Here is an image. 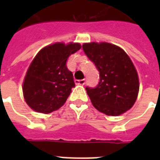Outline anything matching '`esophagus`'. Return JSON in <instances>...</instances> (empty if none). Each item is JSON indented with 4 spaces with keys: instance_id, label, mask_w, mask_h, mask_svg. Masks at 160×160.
Wrapping results in <instances>:
<instances>
[{
    "instance_id": "34e87169",
    "label": "esophagus",
    "mask_w": 160,
    "mask_h": 160,
    "mask_svg": "<svg viewBox=\"0 0 160 160\" xmlns=\"http://www.w3.org/2000/svg\"><path fill=\"white\" fill-rule=\"evenodd\" d=\"M75 84L76 85H84L85 84V79H83V80H75Z\"/></svg>"
}]
</instances>
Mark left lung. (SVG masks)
Segmentation results:
<instances>
[{
  "label": "left lung",
  "mask_w": 160,
  "mask_h": 160,
  "mask_svg": "<svg viewBox=\"0 0 160 160\" xmlns=\"http://www.w3.org/2000/svg\"><path fill=\"white\" fill-rule=\"evenodd\" d=\"M82 47L100 72L97 86L85 88L92 105L107 115L124 114L134 105L139 88L130 58L120 47L107 42L85 43Z\"/></svg>",
  "instance_id": "left-lung-1"
}]
</instances>
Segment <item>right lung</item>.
<instances>
[{
    "label": "right lung",
    "instance_id": "obj_1",
    "mask_svg": "<svg viewBox=\"0 0 160 160\" xmlns=\"http://www.w3.org/2000/svg\"><path fill=\"white\" fill-rule=\"evenodd\" d=\"M81 48L79 43H55L44 47L34 58L23 82V95L35 111L49 114L60 109L75 87L66 61Z\"/></svg>",
    "mask_w": 160,
    "mask_h": 160
}]
</instances>
